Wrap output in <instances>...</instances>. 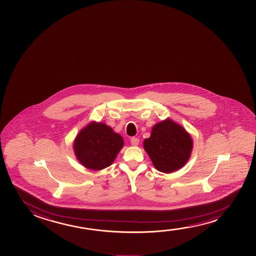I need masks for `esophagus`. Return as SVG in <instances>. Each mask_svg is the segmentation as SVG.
Instances as JSON below:
<instances>
[{
	"label": "esophagus",
	"mask_w": 256,
	"mask_h": 256,
	"mask_svg": "<svg viewBox=\"0 0 256 256\" xmlns=\"http://www.w3.org/2000/svg\"><path fill=\"white\" fill-rule=\"evenodd\" d=\"M130 142H131V144H132L133 146H137V145L139 144V139L136 138V137H132V138L130 139Z\"/></svg>",
	"instance_id": "esophagus-1"
}]
</instances>
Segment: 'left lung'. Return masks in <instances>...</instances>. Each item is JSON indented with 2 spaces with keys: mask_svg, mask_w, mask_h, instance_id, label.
I'll return each instance as SVG.
<instances>
[{
  "mask_svg": "<svg viewBox=\"0 0 256 256\" xmlns=\"http://www.w3.org/2000/svg\"><path fill=\"white\" fill-rule=\"evenodd\" d=\"M144 147L154 168L168 174L186 164L192 154L193 140L184 128L167 118L153 126Z\"/></svg>",
  "mask_w": 256,
  "mask_h": 256,
  "instance_id": "left-lung-1",
  "label": "left lung"
}]
</instances>
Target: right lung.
Wrapping results in <instances>:
<instances>
[{
    "mask_svg": "<svg viewBox=\"0 0 256 256\" xmlns=\"http://www.w3.org/2000/svg\"><path fill=\"white\" fill-rule=\"evenodd\" d=\"M124 145L120 134L105 123L92 122L78 132L74 142L78 161L92 170L112 164Z\"/></svg>",
    "mask_w": 256,
    "mask_h": 256,
    "instance_id": "right-lung-1",
    "label": "right lung"
}]
</instances>
